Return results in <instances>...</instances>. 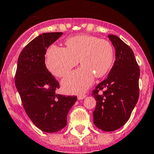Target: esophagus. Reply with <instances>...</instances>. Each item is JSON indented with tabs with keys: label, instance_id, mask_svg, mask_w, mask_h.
<instances>
[{
	"label": "esophagus",
	"instance_id": "obj_1",
	"mask_svg": "<svg viewBox=\"0 0 154 154\" xmlns=\"http://www.w3.org/2000/svg\"><path fill=\"white\" fill-rule=\"evenodd\" d=\"M85 97H86V95H85V94H82L78 95V97H78V100H82V99L85 98Z\"/></svg>",
	"mask_w": 154,
	"mask_h": 154
}]
</instances>
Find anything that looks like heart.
I'll return each instance as SVG.
<instances>
[{"label":"heart","mask_w":154,"mask_h":154,"mask_svg":"<svg viewBox=\"0 0 154 154\" xmlns=\"http://www.w3.org/2000/svg\"><path fill=\"white\" fill-rule=\"evenodd\" d=\"M66 48L53 45L47 50L46 66L58 77L67 75L80 62L82 66L62 82L67 93L79 94L93 84L95 75H106L112 66L114 48L108 40L89 35H80L66 40Z\"/></svg>","instance_id":"b5f03b06"}]
</instances>
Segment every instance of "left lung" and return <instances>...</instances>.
I'll return each instance as SVG.
<instances>
[{
	"instance_id": "8db88e82",
	"label": "left lung",
	"mask_w": 154,
	"mask_h": 154,
	"mask_svg": "<svg viewBox=\"0 0 154 154\" xmlns=\"http://www.w3.org/2000/svg\"><path fill=\"white\" fill-rule=\"evenodd\" d=\"M108 38L115 48L116 60L108 77L92 91L97 102L93 116L98 128L113 131L127 122L138 101L140 70L130 46L116 35Z\"/></svg>"
}]
</instances>
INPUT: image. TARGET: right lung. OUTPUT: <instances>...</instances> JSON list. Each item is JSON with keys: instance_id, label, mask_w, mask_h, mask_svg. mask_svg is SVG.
I'll list each match as a JSON object with an SVG mask.
<instances>
[{"instance_id": "1", "label": "right lung", "mask_w": 154, "mask_h": 154, "mask_svg": "<svg viewBox=\"0 0 154 154\" xmlns=\"http://www.w3.org/2000/svg\"><path fill=\"white\" fill-rule=\"evenodd\" d=\"M63 32L40 35L29 42L19 55L14 82L24 109L34 124L43 131L57 132L67 125V115L77 96L56 94L59 82L45 64L50 45Z\"/></svg>"}]
</instances>
